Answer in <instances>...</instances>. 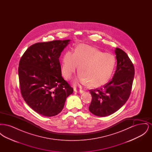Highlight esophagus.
Wrapping results in <instances>:
<instances>
[{"label":"esophagus","mask_w":152,"mask_h":152,"mask_svg":"<svg viewBox=\"0 0 152 152\" xmlns=\"http://www.w3.org/2000/svg\"><path fill=\"white\" fill-rule=\"evenodd\" d=\"M74 91H75V92L79 93V94H83V93L84 92V91H83V90L80 89L79 91V90H77V89H74Z\"/></svg>","instance_id":"34e87169"}]
</instances>
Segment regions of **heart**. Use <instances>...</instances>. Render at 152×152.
<instances>
[{
  "label": "heart",
  "instance_id": "b5f03b06",
  "mask_svg": "<svg viewBox=\"0 0 152 152\" xmlns=\"http://www.w3.org/2000/svg\"><path fill=\"white\" fill-rule=\"evenodd\" d=\"M115 56L102 52L94 47L84 44L78 45L74 53L65 52L61 64V72L66 79L72 77L78 67L79 75L75 80L76 85H87L97 88L106 84L113 71Z\"/></svg>",
  "mask_w": 152,
  "mask_h": 152
}]
</instances>
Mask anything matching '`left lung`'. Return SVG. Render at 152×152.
Returning <instances> with one entry per match:
<instances>
[{
    "label": "left lung",
    "mask_w": 152,
    "mask_h": 152,
    "mask_svg": "<svg viewBox=\"0 0 152 152\" xmlns=\"http://www.w3.org/2000/svg\"><path fill=\"white\" fill-rule=\"evenodd\" d=\"M115 73L111 80L103 87L90 90L92 101L89 111L100 117L110 115L121 108L130 96L134 76V68L128 55L116 48Z\"/></svg>",
    "instance_id": "1"
}]
</instances>
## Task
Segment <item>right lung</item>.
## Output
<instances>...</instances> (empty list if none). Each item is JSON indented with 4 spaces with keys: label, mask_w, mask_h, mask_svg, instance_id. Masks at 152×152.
<instances>
[{
    "label": "right lung",
    "mask_w": 152,
    "mask_h": 152,
    "mask_svg": "<svg viewBox=\"0 0 152 152\" xmlns=\"http://www.w3.org/2000/svg\"><path fill=\"white\" fill-rule=\"evenodd\" d=\"M70 40L37 43L30 46L19 61L18 73L24 101L36 113L58 115L73 89L61 76L59 58Z\"/></svg>",
    "instance_id": "right-lung-1"
}]
</instances>
